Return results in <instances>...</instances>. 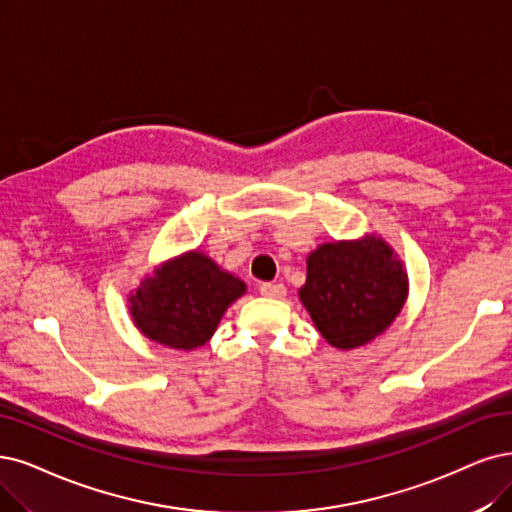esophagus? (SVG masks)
<instances>
[{
    "instance_id": "obj_1",
    "label": "esophagus",
    "mask_w": 512,
    "mask_h": 512,
    "mask_svg": "<svg viewBox=\"0 0 512 512\" xmlns=\"http://www.w3.org/2000/svg\"><path fill=\"white\" fill-rule=\"evenodd\" d=\"M259 291H261L263 297H270V299H280V297L287 295L285 285H274V282H263Z\"/></svg>"
}]
</instances>
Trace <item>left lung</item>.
<instances>
[{"mask_svg":"<svg viewBox=\"0 0 512 512\" xmlns=\"http://www.w3.org/2000/svg\"><path fill=\"white\" fill-rule=\"evenodd\" d=\"M409 291L403 261L377 238L325 242L308 255L301 304L333 348L352 350L382 335Z\"/></svg>","mask_w":512,"mask_h":512,"instance_id":"obj_1","label":"left lung"}]
</instances>
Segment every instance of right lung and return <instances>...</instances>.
I'll return each instance as SVG.
<instances>
[{"instance_id": "right-lung-1", "label": "right lung", "mask_w": 512, "mask_h": 512, "mask_svg": "<svg viewBox=\"0 0 512 512\" xmlns=\"http://www.w3.org/2000/svg\"><path fill=\"white\" fill-rule=\"evenodd\" d=\"M246 285L204 253L189 251L158 266L128 297L137 329L173 350H194L213 337L221 316Z\"/></svg>"}]
</instances>
